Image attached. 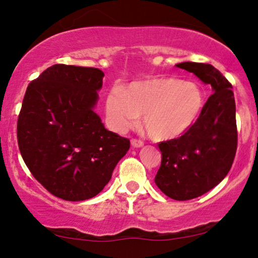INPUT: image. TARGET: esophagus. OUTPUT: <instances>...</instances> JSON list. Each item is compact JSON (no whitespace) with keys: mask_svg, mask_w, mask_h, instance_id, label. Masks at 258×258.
Returning a JSON list of instances; mask_svg holds the SVG:
<instances>
[{"mask_svg":"<svg viewBox=\"0 0 258 258\" xmlns=\"http://www.w3.org/2000/svg\"><path fill=\"white\" fill-rule=\"evenodd\" d=\"M132 146H133L134 148H141V147L144 146V143H143V141H141V140L133 139V140H132Z\"/></svg>","mask_w":258,"mask_h":258,"instance_id":"esophagus-1","label":"esophagus"}]
</instances>
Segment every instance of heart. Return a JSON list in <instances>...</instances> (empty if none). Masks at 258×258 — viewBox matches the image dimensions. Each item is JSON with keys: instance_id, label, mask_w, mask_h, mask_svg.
Returning a JSON list of instances; mask_svg holds the SVG:
<instances>
[{"instance_id": "heart-1", "label": "heart", "mask_w": 258, "mask_h": 258, "mask_svg": "<svg viewBox=\"0 0 258 258\" xmlns=\"http://www.w3.org/2000/svg\"><path fill=\"white\" fill-rule=\"evenodd\" d=\"M204 105V95L194 82L174 77H157L129 87L112 88L107 97L105 112L109 125L123 133L137 123L151 139L169 141L188 132Z\"/></svg>"}]
</instances>
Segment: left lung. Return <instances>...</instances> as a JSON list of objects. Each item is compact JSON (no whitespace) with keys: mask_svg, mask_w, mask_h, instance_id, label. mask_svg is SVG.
<instances>
[{"mask_svg":"<svg viewBox=\"0 0 258 258\" xmlns=\"http://www.w3.org/2000/svg\"><path fill=\"white\" fill-rule=\"evenodd\" d=\"M176 67L192 73L214 93L188 132L158 144L162 162L155 183L170 199L186 201L209 191L230 170L237 149L236 105L232 86L215 67L196 62Z\"/></svg>","mask_w":258,"mask_h":258,"instance_id":"obj_1","label":"left lung"}]
</instances>
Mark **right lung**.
<instances>
[{
    "mask_svg": "<svg viewBox=\"0 0 258 258\" xmlns=\"http://www.w3.org/2000/svg\"><path fill=\"white\" fill-rule=\"evenodd\" d=\"M104 74L54 64L31 81L17 119L24 163L49 192L66 201L96 196L130 141L104 128L95 112Z\"/></svg>",
    "mask_w": 258,
    "mask_h": 258,
    "instance_id": "add662e5",
    "label": "right lung"
}]
</instances>
